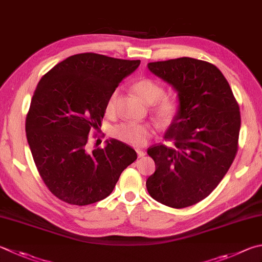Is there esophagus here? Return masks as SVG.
<instances>
[{
	"mask_svg": "<svg viewBox=\"0 0 262 262\" xmlns=\"http://www.w3.org/2000/svg\"><path fill=\"white\" fill-rule=\"evenodd\" d=\"M136 152H137V156H139L140 158H141V157H144V156H145L144 151H143V150H141V149H136Z\"/></svg>",
	"mask_w": 262,
	"mask_h": 262,
	"instance_id": "34e87169",
	"label": "esophagus"
}]
</instances>
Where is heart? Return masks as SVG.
Returning a JSON list of instances; mask_svg holds the SVG:
<instances>
[{"label":"heart","mask_w":262,"mask_h":262,"mask_svg":"<svg viewBox=\"0 0 262 262\" xmlns=\"http://www.w3.org/2000/svg\"><path fill=\"white\" fill-rule=\"evenodd\" d=\"M133 90L144 102L151 104V111L158 120L163 123L172 122L180 112V103L173 96H163L165 89L159 82L150 78H141L133 83ZM118 92H113L108 96L105 104V113L107 116H115L116 101ZM155 132L151 123L123 122L115 127L113 136L125 143L134 146L144 145Z\"/></svg>","instance_id":"heart-1"}]
</instances>
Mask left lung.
Returning <instances> with one entry per match:
<instances>
[{
  "label": "left lung",
  "mask_w": 262,
  "mask_h": 262,
  "mask_svg": "<svg viewBox=\"0 0 262 262\" xmlns=\"http://www.w3.org/2000/svg\"><path fill=\"white\" fill-rule=\"evenodd\" d=\"M147 68L177 90L180 112L165 135L173 145L147 149L156 170L147 178L146 189L166 206H191L217 187L235 159L238 103L221 71L208 61L181 57Z\"/></svg>",
  "instance_id": "8db88e82"
}]
</instances>
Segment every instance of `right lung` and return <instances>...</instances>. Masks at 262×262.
<instances>
[{"instance_id":"obj_1","label":"right lung","mask_w":262,"mask_h":262,"mask_svg":"<svg viewBox=\"0 0 262 262\" xmlns=\"http://www.w3.org/2000/svg\"><path fill=\"white\" fill-rule=\"evenodd\" d=\"M140 63L84 52L55 65L37 83L26 116L27 142L41 179L60 201L79 206L102 201L136 160L135 150L118 140L93 151L87 143L108 96Z\"/></svg>"}]
</instances>
